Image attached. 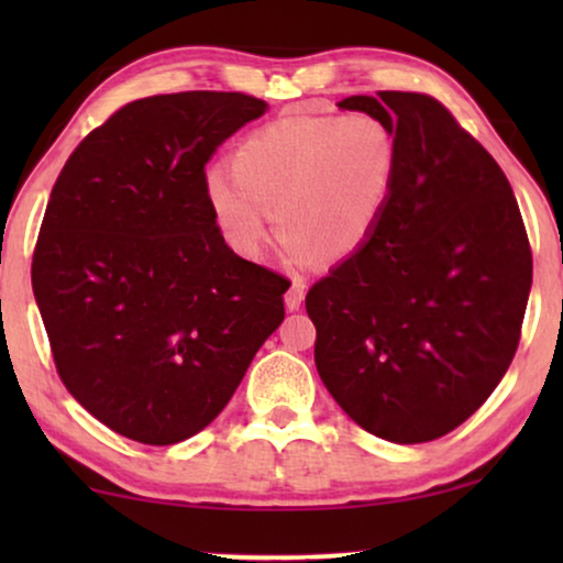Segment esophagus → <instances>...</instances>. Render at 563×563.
Wrapping results in <instances>:
<instances>
[{
    "mask_svg": "<svg viewBox=\"0 0 563 563\" xmlns=\"http://www.w3.org/2000/svg\"><path fill=\"white\" fill-rule=\"evenodd\" d=\"M302 299H305V284L302 282H291V287L287 289V295H284V305H287L289 312H297L299 307H302Z\"/></svg>",
    "mask_w": 563,
    "mask_h": 563,
    "instance_id": "34e87169",
    "label": "esophagus"
}]
</instances>
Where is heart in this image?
Returning <instances> with one entry per match:
<instances>
[{
	"mask_svg": "<svg viewBox=\"0 0 563 563\" xmlns=\"http://www.w3.org/2000/svg\"><path fill=\"white\" fill-rule=\"evenodd\" d=\"M397 172L395 130L374 114L284 118L238 143L230 174L207 176L205 199L235 256L264 253L274 212L284 258L307 266L318 253L341 261L372 241Z\"/></svg>",
	"mask_w": 563,
	"mask_h": 563,
	"instance_id": "obj_1",
	"label": "heart"
}]
</instances>
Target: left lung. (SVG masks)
<instances>
[{
  "label": "left lung",
  "mask_w": 563,
  "mask_h": 563,
  "mask_svg": "<svg viewBox=\"0 0 563 563\" xmlns=\"http://www.w3.org/2000/svg\"><path fill=\"white\" fill-rule=\"evenodd\" d=\"M338 107L395 130L399 172L372 241L307 291L314 366L368 433L428 443L487 402L518 351L528 233L503 168L438 99L379 91Z\"/></svg>",
  "instance_id": "obj_1"
}]
</instances>
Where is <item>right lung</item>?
I'll list each match as a JSON object with an SVG mask.
<instances>
[{"instance_id": "add662e5", "label": "right lung", "mask_w": 563, "mask_h": 563, "mask_svg": "<svg viewBox=\"0 0 563 563\" xmlns=\"http://www.w3.org/2000/svg\"><path fill=\"white\" fill-rule=\"evenodd\" d=\"M268 110L241 91L135 99L53 184L33 291L60 382L130 441H187L222 412L284 320L287 279L235 256L205 166Z\"/></svg>"}]
</instances>
